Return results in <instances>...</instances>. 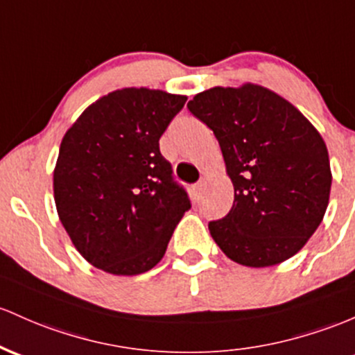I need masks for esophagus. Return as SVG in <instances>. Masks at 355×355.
I'll return each mask as SVG.
<instances>
[{
	"instance_id": "esophagus-1",
	"label": "esophagus",
	"mask_w": 355,
	"mask_h": 355,
	"mask_svg": "<svg viewBox=\"0 0 355 355\" xmlns=\"http://www.w3.org/2000/svg\"><path fill=\"white\" fill-rule=\"evenodd\" d=\"M202 187H204V184H202V182H198V184H196L193 185V196L196 197H200V193H202Z\"/></svg>"
}]
</instances>
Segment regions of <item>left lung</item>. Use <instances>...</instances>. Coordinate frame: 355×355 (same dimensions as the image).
I'll return each instance as SVG.
<instances>
[{"label":"left lung","instance_id":"8db88e82","mask_svg":"<svg viewBox=\"0 0 355 355\" xmlns=\"http://www.w3.org/2000/svg\"><path fill=\"white\" fill-rule=\"evenodd\" d=\"M187 107L214 131L234 185L232 209L209 224L220 251L249 268L297 254L320 225L332 187L317 128L285 97L252 83L207 89Z\"/></svg>","mask_w":355,"mask_h":355}]
</instances>
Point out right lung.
Returning a JSON list of instances; mask_svg holds the SVG:
<instances>
[{
	"label": "right lung",
	"instance_id": "add662e5",
	"mask_svg": "<svg viewBox=\"0 0 355 355\" xmlns=\"http://www.w3.org/2000/svg\"><path fill=\"white\" fill-rule=\"evenodd\" d=\"M187 96L124 87L85 107L53 168L58 219L83 258L116 276L157 266L190 209L159 138Z\"/></svg>",
	"mask_w": 355,
	"mask_h": 355
}]
</instances>
